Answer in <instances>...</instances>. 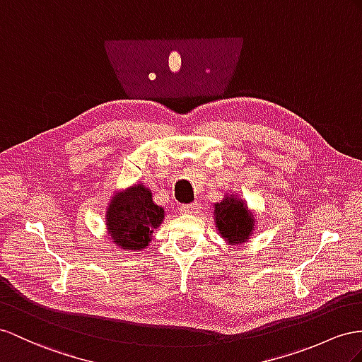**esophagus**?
Here are the masks:
<instances>
[{
    "instance_id": "34e87169",
    "label": "esophagus",
    "mask_w": 362,
    "mask_h": 362,
    "mask_svg": "<svg viewBox=\"0 0 362 362\" xmlns=\"http://www.w3.org/2000/svg\"><path fill=\"white\" fill-rule=\"evenodd\" d=\"M199 209H200V203H197V202L189 203V205H180V208H179L182 214H194V212H197Z\"/></svg>"
}]
</instances>
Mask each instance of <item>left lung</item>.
I'll list each match as a JSON object with an SVG mask.
<instances>
[{"instance_id": "1", "label": "left lung", "mask_w": 362, "mask_h": 362, "mask_svg": "<svg viewBox=\"0 0 362 362\" xmlns=\"http://www.w3.org/2000/svg\"><path fill=\"white\" fill-rule=\"evenodd\" d=\"M216 223L220 235L229 243H245L254 230V218L249 214L245 203L234 197H226L216 203Z\"/></svg>"}]
</instances>
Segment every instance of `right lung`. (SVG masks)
<instances>
[{"instance_id":"obj_1","label":"right lung","mask_w":362,"mask_h":362,"mask_svg":"<svg viewBox=\"0 0 362 362\" xmlns=\"http://www.w3.org/2000/svg\"><path fill=\"white\" fill-rule=\"evenodd\" d=\"M163 216V208L153 203L151 191L139 183L111 199L107 228L120 247L139 251L151 242L153 230L160 226Z\"/></svg>"}]
</instances>
